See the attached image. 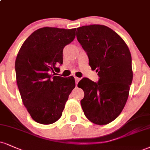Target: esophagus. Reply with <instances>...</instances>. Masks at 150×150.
Instances as JSON below:
<instances>
[{
  "label": "esophagus",
  "instance_id": "1",
  "mask_svg": "<svg viewBox=\"0 0 150 150\" xmlns=\"http://www.w3.org/2000/svg\"><path fill=\"white\" fill-rule=\"evenodd\" d=\"M75 84H76V86H77V83H78L79 81L80 80V78H79V77H75Z\"/></svg>",
  "mask_w": 150,
  "mask_h": 150
}]
</instances>
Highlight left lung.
<instances>
[{"label":"left lung","mask_w":150,"mask_h":150,"mask_svg":"<svg viewBox=\"0 0 150 150\" xmlns=\"http://www.w3.org/2000/svg\"><path fill=\"white\" fill-rule=\"evenodd\" d=\"M76 36L99 77L98 82L86 77L79 82L77 86L84 92L81 105L89 121L107 124L120 115L127 101L133 80L131 53L123 39L103 25L79 27Z\"/></svg>","instance_id":"left-lung-1"}]
</instances>
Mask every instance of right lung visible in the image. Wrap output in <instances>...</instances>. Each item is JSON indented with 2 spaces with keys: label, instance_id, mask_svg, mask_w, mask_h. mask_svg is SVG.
I'll use <instances>...</instances> for the list:
<instances>
[{
  "label": "right lung",
  "instance_id": "add662e5",
  "mask_svg": "<svg viewBox=\"0 0 150 150\" xmlns=\"http://www.w3.org/2000/svg\"><path fill=\"white\" fill-rule=\"evenodd\" d=\"M76 28L44 27L23 43L15 61L17 83L22 102L39 124L54 123L62 115L75 86L73 76L55 75L63 64V50L73 42Z\"/></svg>",
  "mask_w": 150,
  "mask_h": 150
}]
</instances>
